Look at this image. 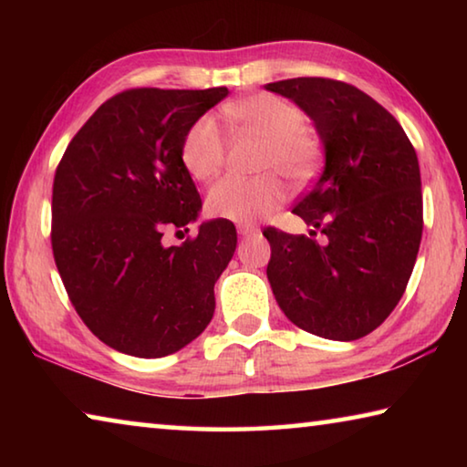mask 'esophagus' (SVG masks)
Wrapping results in <instances>:
<instances>
[{
  "mask_svg": "<svg viewBox=\"0 0 467 467\" xmlns=\"http://www.w3.org/2000/svg\"><path fill=\"white\" fill-rule=\"evenodd\" d=\"M236 231H239L241 236H251V234H257L259 228L251 223H241V224H236Z\"/></svg>",
  "mask_w": 467,
  "mask_h": 467,
  "instance_id": "esophagus-1",
  "label": "esophagus"
}]
</instances>
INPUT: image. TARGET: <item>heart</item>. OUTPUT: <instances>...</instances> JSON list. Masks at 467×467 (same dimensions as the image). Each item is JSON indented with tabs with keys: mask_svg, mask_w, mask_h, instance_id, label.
I'll return each instance as SVG.
<instances>
[{
	"mask_svg": "<svg viewBox=\"0 0 467 467\" xmlns=\"http://www.w3.org/2000/svg\"><path fill=\"white\" fill-rule=\"evenodd\" d=\"M224 117L241 131L264 140L257 169L267 172L220 179L210 187L205 205L216 218L251 223L267 216L286 200L288 189L278 172L295 183L313 175L319 161V141L305 130L303 110L274 94H255L231 102L224 107ZM181 158L189 175L197 181H210L223 171L226 138L212 117H200L187 130Z\"/></svg>",
	"mask_w": 467,
	"mask_h": 467,
	"instance_id": "obj_1",
	"label": "heart"
}]
</instances>
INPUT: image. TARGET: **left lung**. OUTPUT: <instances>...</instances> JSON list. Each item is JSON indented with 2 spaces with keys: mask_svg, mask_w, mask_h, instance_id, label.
<instances>
[{
  "mask_svg": "<svg viewBox=\"0 0 467 467\" xmlns=\"http://www.w3.org/2000/svg\"><path fill=\"white\" fill-rule=\"evenodd\" d=\"M315 121L326 167L292 214L311 236L264 228L267 280L284 315L309 334L350 342L404 296L422 239L418 156L398 119L357 86L292 78L265 86ZM319 230L326 244L312 236Z\"/></svg>",
  "mask_w": 467,
  "mask_h": 467,
  "instance_id": "left-lung-1",
  "label": "left lung"
}]
</instances>
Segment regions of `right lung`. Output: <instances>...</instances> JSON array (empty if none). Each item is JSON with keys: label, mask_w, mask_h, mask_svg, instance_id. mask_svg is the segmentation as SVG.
<instances>
[{"label": "right lung", "mask_w": 467, "mask_h": 467, "mask_svg": "<svg viewBox=\"0 0 467 467\" xmlns=\"http://www.w3.org/2000/svg\"><path fill=\"white\" fill-rule=\"evenodd\" d=\"M228 88H131L94 110L53 179L51 247L76 313L130 357L161 358L208 327L214 284L233 259L231 220L203 223L181 244L202 197L181 158L187 130Z\"/></svg>", "instance_id": "add662e5"}]
</instances>
